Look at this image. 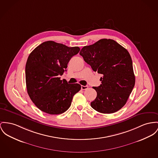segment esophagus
Here are the masks:
<instances>
[{
	"mask_svg": "<svg viewBox=\"0 0 158 158\" xmlns=\"http://www.w3.org/2000/svg\"><path fill=\"white\" fill-rule=\"evenodd\" d=\"M88 85H81V89L82 90H86L88 89Z\"/></svg>",
	"mask_w": 158,
	"mask_h": 158,
	"instance_id": "34e87169",
	"label": "esophagus"
}]
</instances>
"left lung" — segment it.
Wrapping results in <instances>:
<instances>
[{"instance_id":"8db88e82","label":"left lung","mask_w":158,"mask_h":158,"mask_svg":"<svg viewBox=\"0 0 158 158\" xmlns=\"http://www.w3.org/2000/svg\"><path fill=\"white\" fill-rule=\"evenodd\" d=\"M80 54L93 71L102 74V84L93 87L97 96L90 104L96 111L113 113L126 104L135 85L132 61L127 50L115 41L102 39L84 46Z\"/></svg>"}]
</instances>
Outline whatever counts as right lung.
Listing matches in <instances>:
<instances>
[{
    "label": "right lung",
    "instance_id": "obj_1",
    "mask_svg": "<svg viewBox=\"0 0 158 158\" xmlns=\"http://www.w3.org/2000/svg\"><path fill=\"white\" fill-rule=\"evenodd\" d=\"M80 49L52 41L43 42L29 54L26 64L27 94L40 110L50 114L65 112L74 95L81 89L77 83L68 84L59 75L66 71L68 63Z\"/></svg>",
    "mask_w": 158,
    "mask_h": 158
}]
</instances>
